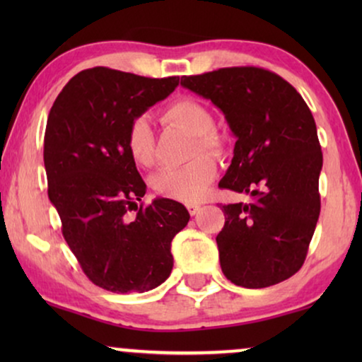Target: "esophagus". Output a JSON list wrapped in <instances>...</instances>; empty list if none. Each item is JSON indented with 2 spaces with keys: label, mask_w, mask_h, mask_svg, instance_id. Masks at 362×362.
Here are the masks:
<instances>
[{
  "label": "esophagus",
  "mask_w": 362,
  "mask_h": 362,
  "mask_svg": "<svg viewBox=\"0 0 362 362\" xmlns=\"http://www.w3.org/2000/svg\"><path fill=\"white\" fill-rule=\"evenodd\" d=\"M201 206L199 204H187V211H189L191 216H196L197 212H199Z\"/></svg>",
  "instance_id": "34e87169"
}]
</instances>
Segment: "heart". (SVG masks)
Masks as SVG:
<instances>
[{
	"instance_id": "heart-1",
	"label": "heart",
	"mask_w": 362,
	"mask_h": 362,
	"mask_svg": "<svg viewBox=\"0 0 362 362\" xmlns=\"http://www.w3.org/2000/svg\"><path fill=\"white\" fill-rule=\"evenodd\" d=\"M163 122L194 138L187 165L173 170H163L151 177V187L163 197L180 202H199L217 175L216 161L206 153H219L222 143L216 135L214 115L202 103L192 98H180L170 103L163 112ZM128 155L138 166L155 165V133L146 117L132 120L127 132Z\"/></svg>"
}]
</instances>
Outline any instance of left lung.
Segmentation results:
<instances>
[{"instance_id": "obj_1", "label": "left lung", "mask_w": 362, "mask_h": 362, "mask_svg": "<svg viewBox=\"0 0 362 362\" xmlns=\"http://www.w3.org/2000/svg\"><path fill=\"white\" fill-rule=\"evenodd\" d=\"M181 86L224 113L234 158L219 186L254 197L222 206L216 237L232 284L265 288L303 265L320 217L323 155L308 105L288 82L260 67H226L181 77Z\"/></svg>"}]
</instances>
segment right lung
Returning <instances> with one entry per match:
<instances>
[{
    "mask_svg": "<svg viewBox=\"0 0 362 362\" xmlns=\"http://www.w3.org/2000/svg\"><path fill=\"white\" fill-rule=\"evenodd\" d=\"M177 83L180 77L93 67L74 76L49 112V201L83 274L113 293L161 285L173 270L171 240L189 221L186 207L166 197L138 207L146 185L127 150L132 120L165 100Z\"/></svg>",
    "mask_w": 362,
    "mask_h": 362,
    "instance_id": "right-lung-1",
    "label": "right lung"
}]
</instances>
